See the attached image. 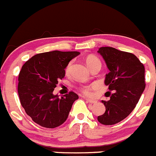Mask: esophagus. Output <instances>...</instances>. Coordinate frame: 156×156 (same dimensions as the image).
I'll return each mask as SVG.
<instances>
[{
    "label": "esophagus",
    "mask_w": 156,
    "mask_h": 156,
    "mask_svg": "<svg viewBox=\"0 0 156 156\" xmlns=\"http://www.w3.org/2000/svg\"><path fill=\"white\" fill-rule=\"evenodd\" d=\"M86 101L88 103H90V104H94V103L97 102V101L92 100V99H87V98H86Z\"/></svg>",
    "instance_id": "1"
}]
</instances>
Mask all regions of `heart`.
I'll return each mask as SVG.
<instances>
[{
  "label": "heart",
  "instance_id": "1",
  "mask_svg": "<svg viewBox=\"0 0 156 156\" xmlns=\"http://www.w3.org/2000/svg\"><path fill=\"white\" fill-rule=\"evenodd\" d=\"M85 61H86L87 65L89 68H91L97 64H101V61L99 60L97 56L93 55H90L87 56L86 58H85ZM73 64V62H70L66 68V73H69L70 68H71V66ZM92 88L93 86H82L80 87V90L86 95H90L92 94Z\"/></svg>",
  "mask_w": 156,
  "mask_h": 156
}]
</instances>
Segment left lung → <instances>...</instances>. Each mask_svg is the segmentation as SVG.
Masks as SVG:
<instances>
[{
    "mask_svg": "<svg viewBox=\"0 0 156 156\" xmlns=\"http://www.w3.org/2000/svg\"><path fill=\"white\" fill-rule=\"evenodd\" d=\"M99 54L109 69L105 84L114 90L108 101H101L105 112L98 116L101 124L113 125L128 116L136 107L145 88L144 66L132 53L111 47H101Z\"/></svg>",
    "mask_w": 156,
    "mask_h": 156,
    "instance_id": "8db88e82",
    "label": "left lung"
}]
</instances>
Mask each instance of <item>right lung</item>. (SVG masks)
<instances>
[{
	"mask_svg": "<svg viewBox=\"0 0 156 156\" xmlns=\"http://www.w3.org/2000/svg\"><path fill=\"white\" fill-rule=\"evenodd\" d=\"M78 51L37 54L25 62L19 74L18 93L22 106L32 120L46 128H55L67 119L78 95L73 91L58 98L53 94L65 69Z\"/></svg>",
	"mask_w": 156,
	"mask_h": 156,
	"instance_id": "1",
	"label": "right lung"
}]
</instances>
